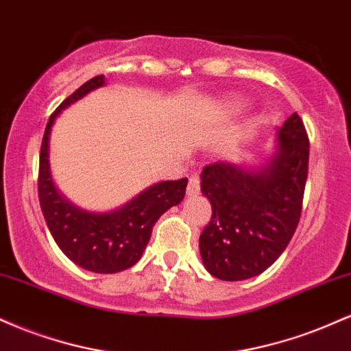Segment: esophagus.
<instances>
[{"instance_id": "1", "label": "esophagus", "mask_w": 351, "mask_h": 351, "mask_svg": "<svg viewBox=\"0 0 351 351\" xmlns=\"http://www.w3.org/2000/svg\"><path fill=\"white\" fill-rule=\"evenodd\" d=\"M186 195H188V198H195V196L199 195V178L198 176H191V178H189Z\"/></svg>"}]
</instances>
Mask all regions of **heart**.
I'll return each instance as SVG.
<instances>
[{
	"label": "heart",
	"mask_w": 351,
	"mask_h": 351,
	"mask_svg": "<svg viewBox=\"0 0 351 351\" xmlns=\"http://www.w3.org/2000/svg\"><path fill=\"white\" fill-rule=\"evenodd\" d=\"M247 102L239 95H228V97H223L221 100H217V112L219 115L223 117H231L239 114L241 110H244ZM239 152V143L236 140L229 142L226 147H224V155H236Z\"/></svg>",
	"instance_id": "b5f03b06"
}]
</instances>
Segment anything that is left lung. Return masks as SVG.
I'll list each match as a JSON object with an SVG mask.
<instances>
[{"label": "left lung", "instance_id": "1", "mask_svg": "<svg viewBox=\"0 0 351 351\" xmlns=\"http://www.w3.org/2000/svg\"><path fill=\"white\" fill-rule=\"evenodd\" d=\"M276 145L259 163L208 165L201 193L213 216L199 236L203 265L221 280L259 276L279 259L300 219L308 138L292 114L274 130Z\"/></svg>", "mask_w": 351, "mask_h": 351}]
</instances>
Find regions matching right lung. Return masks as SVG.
Masks as SVG:
<instances>
[{
	"label": "right lung",
	"instance_id": "right-lung-1",
	"mask_svg": "<svg viewBox=\"0 0 351 351\" xmlns=\"http://www.w3.org/2000/svg\"><path fill=\"white\" fill-rule=\"evenodd\" d=\"M104 86V75L87 80L51 115L43 136L38 189L44 219L60 251L86 271L115 274L138 263L160 216L183 201L188 180L158 181L122 206L104 213L79 208L59 191L49 160L52 125L62 110Z\"/></svg>",
	"mask_w": 351,
	"mask_h": 351
}]
</instances>
